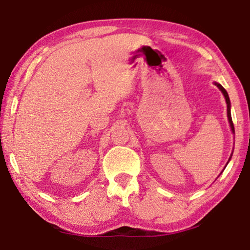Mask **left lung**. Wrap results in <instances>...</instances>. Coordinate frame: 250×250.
Instances as JSON below:
<instances>
[{
    "mask_svg": "<svg viewBox=\"0 0 250 250\" xmlns=\"http://www.w3.org/2000/svg\"><path fill=\"white\" fill-rule=\"evenodd\" d=\"M215 85H217V86L219 87V89H220V91L222 92V94H223V96H225V99H226V102H227V115H228V120H229V124H230V126H231V131H232V133H234V126H233V124H232V119H231V112H230V99H229V95H228V93H227V91L225 88H223V86L221 84H219V83H214ZM231 158V157H230ZM230 158H229V161H230Z\"/></svg>",
    "mask_w": 250,
    "mask_h": 250,
    "instance_id": "obj_1",
    "label": "left lung"
}]
</instances>
